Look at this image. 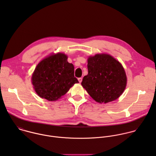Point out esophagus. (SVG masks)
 Instances as JSON below:
<instances>
[{"label":"esophagus","mask_w":156,"mask_h":156,"mask_svg":"<svg viewBox=\"0 0 156 156\" xmlns=\"http://www.w3.org/2000/svg\"><path fill=\"white\" fill-rule=\"evenodd\" d=\"M78 80H79V82L80 83H81L82 81V77H79V78L78 79Z\"/></svg>","instance_id":"1"}]
</instances>
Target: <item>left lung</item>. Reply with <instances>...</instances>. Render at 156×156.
Returning a JSON list of instances; mask_svg holds the SVG:
<instances>
[{"label": "left lung", "instance_id": "8db88e82", "mask_svg": "<svg viewBox=\"0 0 156 156\" xmlns=\"http://www.w3.org/2000/svg\"><path fill=\"white\" fill-rule=\"evenodd\" d=\"M88 75L82 85L97 102L108 103L117 99L127 84L122 65L111 55L97 54L88 59Z\"/></svg>", "mask_w": 156, "mask_h": 156}]
</instances>
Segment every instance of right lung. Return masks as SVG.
Here are the masks:
<instances>
[{
    "instance_id": "1",
    "label": "right lung",
    "mask_w": 156,
    "mask_h": 156,
    "mask_svg": "<svg viewBox=\"0 0 156 156\" xmlns=\"http://www.w3.org/2000/svg\"><path fill=\"white\" fill-rule=\"evenodd\" d=\"M32 82L37 94L49 101H55L65 95L78 80L74 68L63 53L52 55L41 61L35 69Z\"/></svg>"
}]
</instances>
